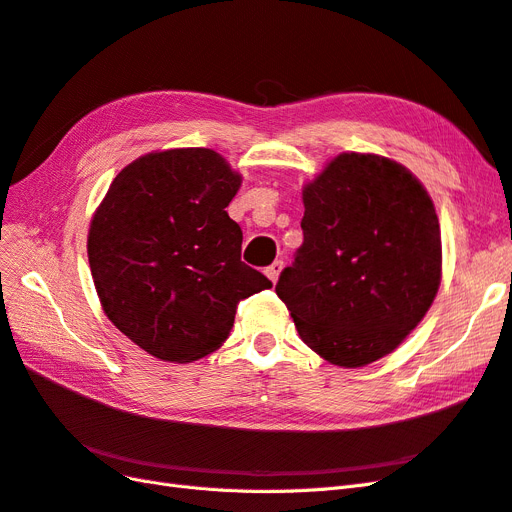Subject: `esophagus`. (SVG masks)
Returning <instances> with one entry per match:
<instances>
[{
  "label": "esophagus",
  "mask_w": 512,
  "mask_h": 512,
  "mask_svg": "<svg viewBox=\"0 0 512 512\" xmlns=\"http://www.w3.org/2000/svg\"><path fill=\"white\" fill-rule=\"evenodd\" d=\"M282 269H284V262H282V260H275L273 265H269V267H267V271H265V273H267V277H269V280H271L273 284L277 282V277H280Z\"/></svg>",
  "instance_id": "obj_1"
}]
</instances>
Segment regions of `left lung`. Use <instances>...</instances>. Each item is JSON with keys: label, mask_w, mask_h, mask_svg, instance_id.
<instances>
[{"label": "left lung", "mask_w": 512, "mask_h": 512, "mask_svg": "<svg viewBox=\"0 0 512 512\" xmlns=\"http://www.w3.org/2000/svg\"><path fill=\"white\" fill-rule=\"evenodd\" d=\"M303 243L275 292L322 359L363 367L393 352L440 286L436 209L404 166L342 153L303 192Z\"/></svg>", "instance_id": "1"}]
</instances>
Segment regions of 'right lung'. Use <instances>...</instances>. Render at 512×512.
I'll return each instance as SVG.
<instances>
[{"label": "right lung", "mask_w": 512, "mask_h": 512, "mask_svg": "<svg viewBox=\"0 0 512 512\" xmlns=\"http://www.w3.org/2000/svg\"><path fill=\"white\" fill-rule=\"evenodd\" d=\"M241 177L211 149L149 153L113 179L91 220L87 254L115 327L170 363L220 348L237 305L273 284L241 260L228 218Z\"/></svg>", "instance_id": "obj_1"}]
</instances>
